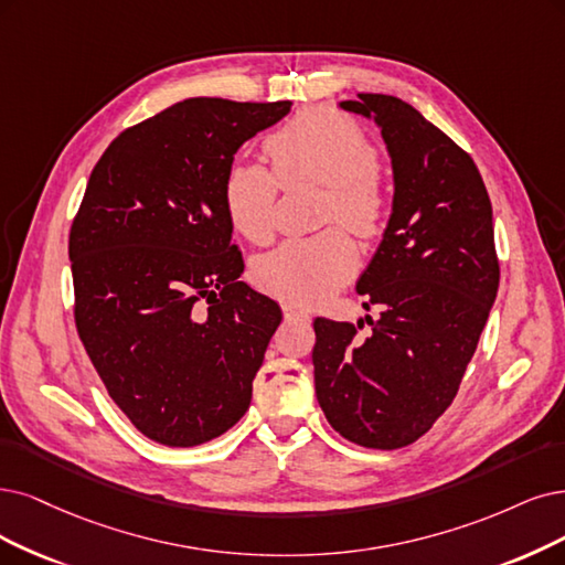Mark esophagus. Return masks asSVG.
Segmentation results:
<instances>
[{
  "instance_id": "obj_1",
  "label": "esophagus",
  "mask_w": 565,
  "mask_h": 565,
  "mask_svg": "<svg viewBox=\"0 0 565 565\" xmlns=\"http://www.w3.org/2000/svg\"><path fill=\"white\" fill-rule=\"evenodd\" d=\"M284 317L286 319H300V321H309V315L305 309H298L294 305H284Z\"/></svg>"
}]
</instances>
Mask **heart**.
Instances as JSON below:
<instances>
[{
    "label": "heart",
    "instance_id": "1",
    "mask_svg": "<svg viewBox=\"0 0 565 565\" xmlns=\"http://www.w3.org/2000/svg\"><path fill=\"white\" fill-rule=\"evenodd\" d=\"M269 172L258 162H237L223 183L225 212L237 233L267 242L275 227L279 183H321V221H342L361 237H374L386 218V188L377 151L344 114L315 107L290 118L265 139ZM359 269V250L342 225L294 237L256 263V281L294 305H315L347 284Z\"/></svg>",
    "mask_w": 565,
    "mask_h": 565
}]
</instances>
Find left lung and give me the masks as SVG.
I'll list each match as a JSON object with an SVG mask.
<instances>
[{
  "label": "left lung",
  "mask_w": 565,
  "mask_h": 565,
  "mask_svg": "<svg viewBox=\"0 0 565 565\" xmlns=\"http://www.w3.org/2000/svg\"><path fill=\"white\" fill-rule=\"evenodd\" d=\"M344 111L380 125L393 167V209L356 290L377 321L317 319V398L349 443L401 449L456 398L498 294L487 185L472 158L412 104L361 93Z\"/></svg>",
  "instance_id": "8db88e82"
}]
</instances>
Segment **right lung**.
<instances>
[{
	"label": "right lung",
	"instance_id": "obj_1",
	"mask_svg": "<svg viewBox=\"0 0 565 565\" xmlns=\"http://www.w3.org/2000/svg\"><path fill=\"white\" fill-rule=\"evenodd\" d=\"M290 102L191 97L102 153L70 233L78 338L132 426L167 447L233 428L281 323L244 281L223 183Z\"/></svg>",
	"mask_w": 565,
	"mask_h": 565
}]
</instances>
